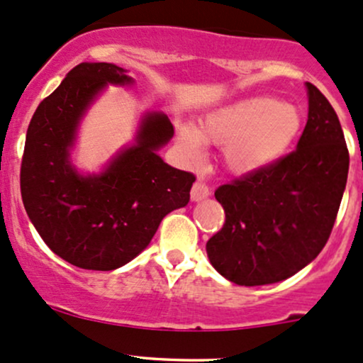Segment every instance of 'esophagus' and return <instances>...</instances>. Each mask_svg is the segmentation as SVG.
<instances>
[{
    "mask_svg": "<svg viewBox=\"0 0 363 363\" xmlns=\"http://www.w3.org/2000/svg\"><path fill=\"white\" fill-rule=\"evenodd\" d=\"M208 196H210L208 186H206L205 182H201V181L194 182L193 188H191V200L201 201V200H205V198H208Z\"/></svg>",
    "mask_w": 363,
    "mask_h": 363,
    "instance_id": "esophagus-1",
    "label": "esophagus"
}]
</instances>
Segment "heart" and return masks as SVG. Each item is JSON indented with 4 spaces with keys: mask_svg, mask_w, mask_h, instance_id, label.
<instances>
[{
    "mask_svg": "<svg viewBox=\"0 0 363 363\" xmlns=\"http://www.w3.org/2000/svg\"><path fill=\"white\" fill-rule=\"evenodd\" d=\"M301 129L296 106L267 96L246 98L210 111L196 129L179 127L177 145L186 162L198 165L205 157L203 141L224 146V165L236 175L264 172L291 150Z\"/></svg>",
    "mask_w": 363,
    "mask_h": 363,
    "instance_id": "1",
    "label": "heart"
}]
</instances>
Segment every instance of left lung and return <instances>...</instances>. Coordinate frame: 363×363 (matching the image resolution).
<instances>
[{
	"mask_svg": "<svg viewBox=\"0 0 363 363\" xmlns=\"http://www.w3.org/2000/svg\"><path fill=\"white\" fill-rule=\"evenodd\" d=\"M306 93L308 121L296 150L264 172L215 191L225 224L206 242V253L234 284L284 281L315 260L330 236L350 155L328 98L310 82Z\"/></svg>",
	"mask_w": 363,
	"mask_h": 363,
	"instance_id": "8db88e82",
	"label": "left lung"
}]
</instances>
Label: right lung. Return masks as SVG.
<instances>
[{"label":"right lung","instance_id":"1","mask_svg":"<svg viewBox=\"0 0 363 363\" xmlns=\"http://www.w3.org/2000/svg\"><path fill=\"white\" fill-rule=\"evenodd\" d=\"M113 63L74 67L29 123L20 169L26 212L53 253L87 270H115L136 258L162 218L189 201L194 175L157 153L174 136L162 111L143 115L134 145L118 151L99 174L70 162L79 123L108 84H133Z\"/></svg>","mask_w":363,"mask_h":363}]
</instances>
